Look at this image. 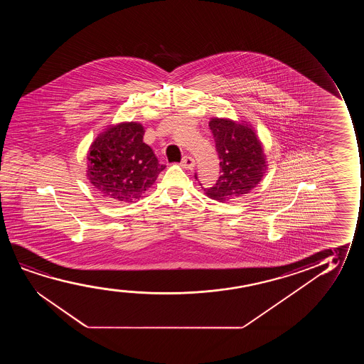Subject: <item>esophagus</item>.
Masks as SVG:
<instances>
[{"instance_id": "34e87169", "label": "esophagus", "mask_w": 364, "mask_h": 364, "mask_svg": "<svg viewBox=\"0 0 364 364\" xmlns=\"http://www.w3.org/2000/svg\"><path fill=\"white\" fill-rule=\"evenodd\" d=\"M181 166H183V168H185V169H194V158H193V156H189V155H186V156H184V158H183V160H181Z\"/></svg>"}]
</instances>
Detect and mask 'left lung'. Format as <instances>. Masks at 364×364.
Here are the masks:
<instances>
[{"label": "left lung", "mask_w": 364, "mask_h": 364, "mask_svg": "<svg viewBox=\"0 0 364 364\" xmlns=\"http://www.w3.org/2000/svg\"><path fill=\"white\" fill-rule=\"evenodd\" d=\"M209 127L219 153L221 175L214 186L204 189L205 195L219 203H228L249 194L267 170L259 135L246 120L213 117Z\"/></svg>", "instance_id": "obj_1"}]
</instances>
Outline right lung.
Returning a JSON list of instances; mask_svg holds the SVG:
<instances>
[{
    "instance_id": "add662e5",
    "label": "right lung",
    "mask_w": 364,
    "mask_h": 364,
    "mask_svg": "<svg viewBox=\"0 0 364 364\" xmlns=\"http://www.w3.org/2000/svg\"><path fill=\"white\" fill-rule=\"evenodd\" d=\"M144 133L138 122H122L108 125L92 141L85 176L103 198L135 203L165 169L143 141Z\"/></svg>"
}]
</instances>
